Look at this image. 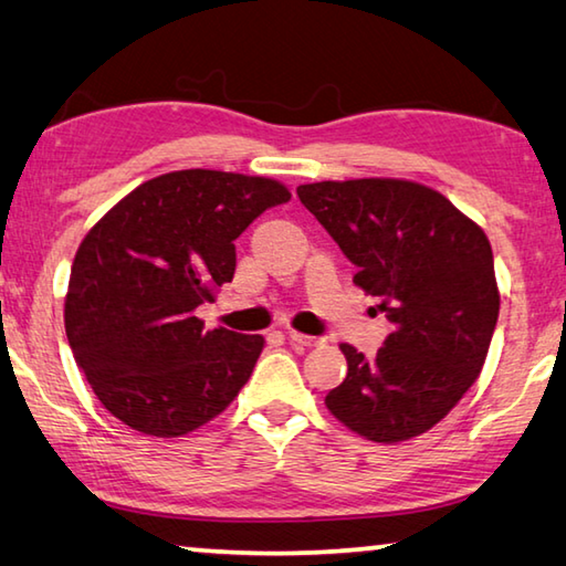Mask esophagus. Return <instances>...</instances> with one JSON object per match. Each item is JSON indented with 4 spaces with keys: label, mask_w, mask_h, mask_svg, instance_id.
<instances>
[{
    "label": "esophagus",
    "mask_w": 566,
    "mask_h": 566,
    "mask_svg": "<svg viewBox=\"0 0 566 566\" xmlns=\"http://www.w3.org/2000/svg\"><path fill=\"white\" fill-rule=\"evenodd\" d=\"M286 337H290V344L296 349H310V347H319V344H322V339L306 337V334H300V332H290Z\"/></svg>",
    "instance_id": "esophagus-1"
}]
</instances>
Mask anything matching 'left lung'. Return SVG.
<instances>
[{"label":"left lung","mask_w":566,"mask_h":566,"mask_svg":"<svg viewBox=\"0 0 566 566\" xmlns=\"http://www.w3.org/2000/svg\"><path fill=\"white\" fill-rule=\"evenodd\" d=\"M296 195L391 324L371 359L342 344L347 377L324 405L371 442L424 434L474 385L490 352L500 317L490 239L415 181H317Z\"/></svg>","instance_id":"1"}]
</instances>
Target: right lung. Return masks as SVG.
Wrapping results in <instances>:
<instances>
[{
    "mask_svg": "<svg viewBox=\"0 0 566 566\" xmlns=\"http://www.w3.org/2000/svg\"><path fill=\"white\" fill-rule=\"evenodd\" d=\"M290 199L274 179L181 169L139 185L90 229L64 327L76 367L119 421L169 439L232 405L264 339L205 332L195 310L232 282L234 239Z\"/></svg>",
    "mask_w": 566,
    "mask_h": 566,
    "instance_id": "obj_1",
    "label": "right lung"
}]
</instances>
